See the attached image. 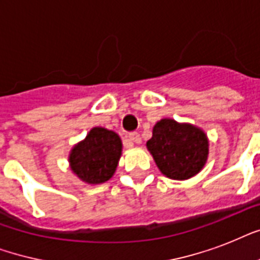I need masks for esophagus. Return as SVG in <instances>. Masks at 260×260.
Here are the masks:
<instances>
[{
  "instance_id": "obj_1",
  "label": "esophagus",
  "mask_w": 260,
  "mask_h": 260,
  "mask_svg": "<svg viewBox=\"0 0 260 260\" xmlns=\"http://www.w3.org/2000/svg\"><path fill=\"white\" fill-rule=\"evenodd\" d=\"M128 138H129L131 142L136 143V144H139V143L142 142V138H140V135H139L138 132H131V134L128 135Z\"/></svg>"
}]
</instances>
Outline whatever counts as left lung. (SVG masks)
Returning a JSON list of instances; mask_svg holds the SVG:
<instances>
[{
    "label": "left lung",
    "mask_w": 260,
    "mask_h": 260,
    "mask_svg": "<svg viewBox=\"0 0 260 260\" xmlns=\"http://www.w3.org/2000/svg\"><path fill=\"white\" fill-rule=\"evenodd\" d=\"M147 148L163 175L183 181L194 177L205 166L209 142L198 126L162 118L155 124Z\"/></svg>",
    "instance_id": "1"
}]
</instances>
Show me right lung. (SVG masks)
I'll use <instances>...</instances> for the list:
<instances>
[{
	"label": "right lung",
	"instance_id": "obj_1",
	"mask_svg": "<svg viewBox=\"0 0 260 260\" xmlns=\"http://www.w3.org/2000/svg\"><path fill=\"white\" fill-rule=\"evenodd\" d=\"M121 151V139L116 132L94 126L82 142L73 147L69 162L81 181L98 185L113 177Z\"/></svg>",
	"mask_w": 260,
	"mask_h": 260
}]
</instances>
